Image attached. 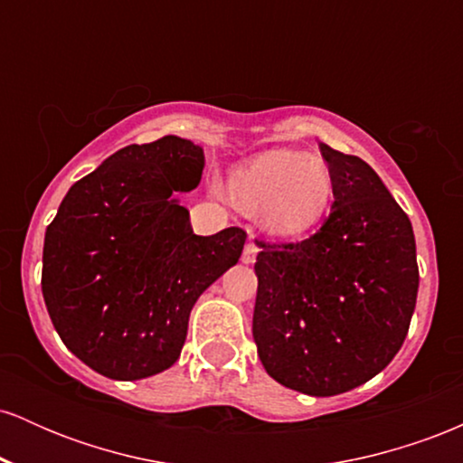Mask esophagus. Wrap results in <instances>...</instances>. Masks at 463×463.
I'll return each instance as SVG.
<instances>
[{
    "instance_id": "1",
    "label": "esophagus",
    "mask_w": 463,
    "mask_h": 463,
    "mask_svg": "<svg viewBox=\"0 0 463 463\" xmlns=\"http://www.w3.org/2000/svg\"><path fill=\"white\" fill-rule=\"evenodd\" d=\"M257 252H259V248H257V243L252 241V239H250V241L246 243V248H243V254H241V261L246 263V265H252L254 261H257Z\"/></svg>"
}]
</instances>
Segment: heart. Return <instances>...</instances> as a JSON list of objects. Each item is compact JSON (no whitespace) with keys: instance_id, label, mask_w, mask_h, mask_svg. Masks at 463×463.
Returning <instances> with one entry per match:
<instances>
[{"instance_id":"obj_1","label":"heart","mask_w":463,"mask_h":463,"mask_svg":"<svg viewBox=\"0 0 463 463\" xmlns=\"http://www.w3.org/2000/svg\"><path fill=\"white\" fill-rule=\"evenodd\" d=\"M231 198L243 211H259L272 237L298 239L320 226L333 200V174L320 156L296 150H265L232 169Z\"/></svg>"}]
</instances>
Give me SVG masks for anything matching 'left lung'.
Instances as JSON below:
<instances>
[{"instance_id":"left-lung-1","label":"left lung","mask_w":463,"mask_h":463,"mask_svg":"<svg viewBox=\"0 0 463 463\" xmlns=\"http://www.w3.org/2000/svg\"><path fill=\"white\" fill-rule=\"evenodd\" d=\"M331 215L300 243L257 241L252 337L265 372L307 396H337L387 368L416 309V239L359 156L320 143Z\"/></svg>"}]
</instances>
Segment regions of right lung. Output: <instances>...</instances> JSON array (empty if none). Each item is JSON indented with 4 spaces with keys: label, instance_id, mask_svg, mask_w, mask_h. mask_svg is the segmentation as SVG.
I'll return each mask as SVG.
<instances>
[{
    "label": "right lung",
    "instance_id": "obj_1",
    "mask_svg": "<svg viewBox=\"0 0 463 463\" xmlns=\"http://www.w3.org/2000/svg\"><path fill=\"white\" fill-rule=\"evenodd\" d=\"M202 169L204 150L176 135L128 146L78 180L47 226V313L98 374L139 381L172 368L194 305L241 257V228L200 237L180 204Z\"/></svg>",
    "mask_w": 463,
    "mask_h": 463
}]
</instances>
